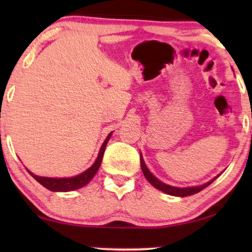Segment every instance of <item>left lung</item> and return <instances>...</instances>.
Masks as SVG:
<instances>
[{
    "mask_svg": "<svg viewBox=\"0 0 252 252\" xmlns=\"http://www.w3.org/2000/svg\"><path fill=\"white\" fill-rule=\"evenodd\" d=\"M140 160H141V168H142V172L144 174V177L147 178V180L150 182L151 185L154 186L155 188H157L158 190H161L163 192H166L168 195H172V196H180V197H186V196H190V195H194V194H197L202 190V189H204L205 187H208L209 185H211L213 181L216 180L217 177L215 179H212L211 181L206 182L205 185H202V186H197V187H189V188H178V187H172V186H168V185H165L163 182L158 180L157 178H155L153 174L150 173V171L148 170L146 164H144V160L142 156L140 157Z\"/></svg>",
    "mask_w": 252,
    "mask_h": 252,
    "instance_id": "8db88e82",
    "label": "left lung"
}]
</instances>
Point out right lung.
<instances>
[{"label": "right lung", "mask_w": 252, "mask_h": 252, "mask_svg": "<svg viewBox=\"0 0 252 252\" xmlns=\"http://www.w3.org/2000/svg\"><path fill=\"white\" fill-rule=\"evenodd\" d=\"M112 132L109 134L108 137H106L104 143L102 144L101 150H99L98 156L96 158L95 163L92 165L91 167L88 168L87 171H85L84 173L77 175V177L73 178H60V179H55V178H46V177H37V175L33 174L32 172H30V174L35 179V180L46 187L47 189H49L51 191H70V190H75V189H79L81 187H84L87 184H89V181L94 178V175L96 174V172L98 171L99 166H101L102 163V158L103 155H104V150L106 147V143L109 142L110 137H111Z\"/></svg>", "instance_id": "right-lung-1"}]
</instances>
